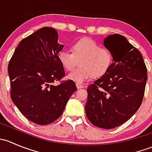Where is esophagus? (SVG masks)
Masks as SVG:
<instances>
[{
    "mask_svg": "<svg viewBox=\"0 0 152 152\" xmlns=\"http://www.w3.org/2000/svg\"><path fill=\"white\" fill-rule=\"evenodd\" d=\"M76 87H77L78 89L84 88V87H85V85H82V84H80V83H76Z\"/></svg>",
    "mask_w": 152,
    "mask_h": 152,
    "instance_id": "obj_1",
    "label": "esophagus"
}]
</instances>
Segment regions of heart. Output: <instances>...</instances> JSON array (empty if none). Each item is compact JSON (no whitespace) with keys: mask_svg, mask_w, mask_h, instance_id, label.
Segmentation results:
<instances>
[{"mask_svg":"<svg viewBox=\"0 0 152 152\" xmlns=\"http://www.w3.org/2000/svg\"><path fill=\"white\" fill-rule=\"evenodd\" d=\"M72 53L62 50L58 59L62 67L70 71L77 65L79 67L67 75V79L76 83H84L89 79L100 78L108 73L113 61L110 49L100 46L90 38H82L72 44Z\"/></svg>","mask_w":152,"mask_h":152,"instance_id":"b5f03b06","label":"heart"}]
</instances>
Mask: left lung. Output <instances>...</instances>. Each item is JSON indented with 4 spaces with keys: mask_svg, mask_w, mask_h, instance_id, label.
I'll return each mask as SVG.
<instances>
[{
    "mask_svg": "<svg viewBox=\"0 0 152 152\" xmlns=\"http://www.w3.org/2000/svg\"><path fill=\"white\" fill-rule=\"evenodd\" d=\"M104 46L113 53L111 68L87 87L85 113L96 126L110 129L129 120L141 105L147 69L138 49L125 37H107Z\"/></svg>",
    "mask_w": 152,
    "mask_h": 152,
    "instance_id": "1",
    "label": "left lung"
}]
</instances>
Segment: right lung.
Returning <instances> with one entry per match:
<instances>
[{"label": "right lung", "instance_id": "add662e5", "mask_svg": "<svg viewBox=\"0 0 152 152\" xmlns=\"http://www.w3.org/2000/svg\"><path fill=\"white\" fill-rule=\"evenodd\" d=\"M63 47L56 29L44 27L21 40L9 63L11 99L27 119L39 125L59 118L77 90L70 80L53 85L65 76L58 59Z\"/></svg>", "mask_w": 152, "mask_h": 152}]
</instances>
